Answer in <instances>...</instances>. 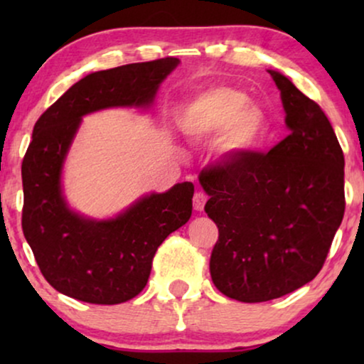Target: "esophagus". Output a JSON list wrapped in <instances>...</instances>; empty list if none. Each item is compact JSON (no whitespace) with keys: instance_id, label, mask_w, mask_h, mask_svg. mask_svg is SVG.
Wrapping results in <instances>:
<instances>
[{"instance_id":"34e87169","label":"esophagus","mask_w":364,"mask_h":364,"mask_svg":"<svg viewBox=\"0 0 364 364\" xmlns=\"http://www.w3.org/2000/svg\"><path fill=\"white\" fill-rule=\"evenodd\" d=\"M207 193L205 192H196L193 193V208L196 210H203V207H205V202H207Z\"/></svg>"}]
</instances>
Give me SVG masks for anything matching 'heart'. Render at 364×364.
Wrapping results in <instances>:
<instances>
[{
  "mask_svg": "<svg viewBox=\"0 0 364 364\" xmlns=\"http://www.w3.org/2000/svg\"><path fill=\"white\" fill-rule=\"evenodd\" d=\"M182 127L193 139H218L223 157H238L255 149L267 131V119L248 104L245 92L233 87H210L187 104Z\"/></svg>",
  "mask_w": 364,
  "mask_h": 364,
  "instance_id": "1",
  "label": "heart"
}]
</instances>
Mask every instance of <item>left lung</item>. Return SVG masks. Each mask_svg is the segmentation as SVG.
I'll list each match as a JSON object with an SVG mask.
<instances>
[{
  "instance_id": "left-lung-1",
  "label": "left lung",
  "mask_w": 364,
  "mask_h": 364,
  "mask_svg": "<svg viewBox=\"0 0 364 364\" xmlns=\"http://www.w3.org/2000/svg\"><path fill=\"white\" fill-rule=\"evenodd\" d=\"M280 89L290 134L267 154L208 166L200 183L218 240L210 277L233 300L260 303L298 290L323 268L345 215V156L321 107L290 79Z\"/></svg>"
}]
</instances>
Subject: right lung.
I'll return each instance as SVG.
<instances>
[{
    "label": "right lung",
    "mask_w": 364,
    "mask_h": 364,
    "mask_svg": "<svg viewBox=\"0 0 364 364\" xmlns=\"http://www.w3.org/2000/svg\"><path fill=\"white\" fill-rule=\"evenodd\" d=\"M177 64L168 56L89 74L34 124L21 164V225L43 277L64 295L96 305L137 296L147 285L157 248L192 215V182L144 197L107 222L73 213L59 186L64 156L84 114L151 104Z\"/></svg>",
    "instance_id": "1"
}]
</instances>
